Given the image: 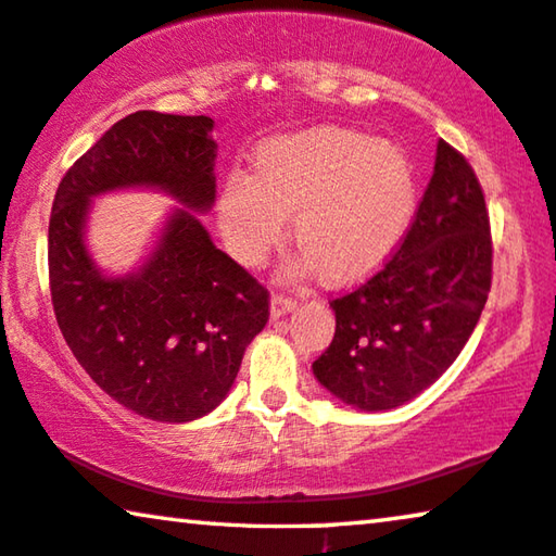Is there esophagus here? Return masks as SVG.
I'll list each match as a JSON object with an SVG mask.
<instances>
[{
	"label": "esophagus",
	"mask_w": 556,
	"mask_h": 556,
	"mask_svg": "<svg viewBox=\"0 0 556 556\" xmlns=\"http://www.w3.org/2000/svg\"><path fill=\"white\" fill-rule=\"evenodd\" d=\"M295 308V301L283 295H273L270 298V318H283L286 313H291Z\"/></svg>",
	"instance_id": "obj_1"
}]
</instances>
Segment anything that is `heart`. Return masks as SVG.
<instances>
[{
  "mask_svg": "<svg viewBox=\"0 0 556 556\" xmlns=\"http://www.w3.org/2000/svg\"><path fill=\"white\" fill-rule=\"evenodd\" d=\"M416 203V167L401 144L318 127L263 142L253 175H225L215 211L225 248L248 268L268 258L295 213L303 253L288 273L356 286L399 251Z\"/></svg>",
  "mask_w": 556,
  "mask_h": 556,
  "instance_id": "heart-1",
  "label": "heart"
}]
</instances>
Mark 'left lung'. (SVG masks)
<instances>
[{"instance_id":"8db88e82","label":"left lung","mask_w":556,"mask_h":556,"mask_svg":"<svg viewBox=\"0 0 556 556\" xmlns=\"http://www.w3.org/2000/svg\"><path fill=\"white\" fill-rule=\"evenodd\" d=\"M492 288L484 192L462 152L439 140L433 175L393 258L331 301L336 333L313 376L345 406L389 412L454 364Z\"/></svg>"}]
</instances>
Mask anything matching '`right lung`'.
<instances>
[{"label":"right lung","mask_w":556,"mask_h":556,"mask_svg":"<svg viewBox=\"0 0 556 556\" xmlns=\"http://www.w3.org/2000/svg\"><path fill=\"white\" fill-rule=\"evenodd\" d=\"M213 125L205 115H127L70 167L52 203L50 291L64 341L108 396L152 421L211 414L268 324V291L195 215L215 203ZM127 187L160 189L181 207L140 269L108 277L86 248V220L94 197Z\"/></svg>","instance_id":"add662e5"}]
</instances>
